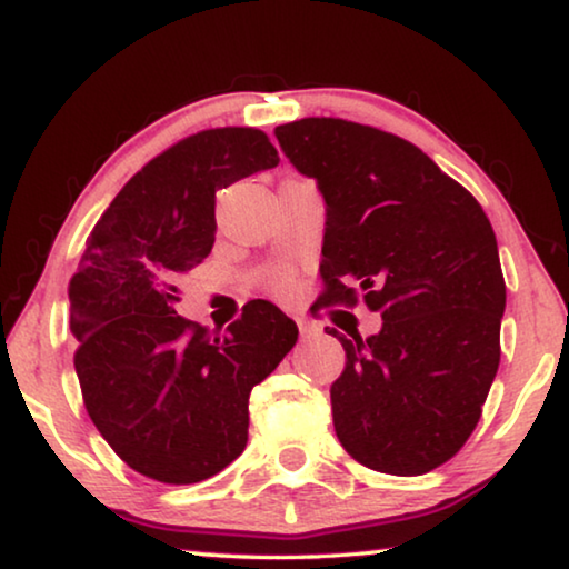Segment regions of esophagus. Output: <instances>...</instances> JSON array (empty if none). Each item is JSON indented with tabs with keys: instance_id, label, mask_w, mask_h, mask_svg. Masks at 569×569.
Segmentation results:
<instances>
[{
	"instance_id": "obj_1",
	"label": "esophagus",
	"mask_w": 569,
	"mask_h": 569,
	"mask_svg": "<svg viewBox=\"0 0 569 569\" xmlns=\"http://www.w3.org/2000/svg\"><path fill=\"white\" fill-rule=\"evenodd\" d=\"M296 325H299V332H301V337H303V339H307V337H311L313 332H317V327L309 325L307 319H296Z\"/></svg>"
}]
</instances>
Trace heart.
Returning a JSON list of instances; mask_svg holds the SVG:
<instances>
[{
    "label": "heart",
    "mask_w": 569,
    "mask_h": 569,
    "mask_svg": "<svg viewBox=\"0 0 569 569\" xmlns=\"http://www.w3.org/2000/svg\"><path fill=\"white\" fill-rule=\"evenodd\" d=\"M273 286L278 288V291H288V288H291V278H288V276H276Z\"/></svg>",
    "instance_id": "obj_1"
}]
</instances>
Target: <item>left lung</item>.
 Masks as SVG:
<instances>
[{
  "instance_id": "1",
  "label": "left lung",
  "mask_w": 569,
  "mask_h": 569,
  "mask_svg": "<svg viewBox=\"0 0 569 569\" xmlns=\"http://www.w3.org/2000/svg\"><path fill=\"white\" fill-rule=\"evenodd\" d=\"M278 146L327 203L325 303L355 288L378 335L347 339L332 383L339 442L360 465L421 475L460 452L498 362L506 283L486 211L427 152L376 127L307 117Z\"/></svg>"
}]
</instances>
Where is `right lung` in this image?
I'll use <instances>...</instances> for the list:
<instances>
[{
    "mask_svg": "<svg viewBox=\"0 0 569 569\" xmlns=\"http://www.w3.org/2000/svg\"><path fill=\"white\" fill-rule=\"evenodd\" d=\"M276 166L268 134L252 127L176 142L109 203L68 286L83 403L146 478L189 486L237 460L250 391L299 339L296 321L262 299L224 335L176 313L178 283L214 244L217 191Z\"/></svg>",
    "mask_w": 569,
    "mask_h": 569,
    "instance_id": "obj_1",
    "label": "right lung"
}]
</instances>
